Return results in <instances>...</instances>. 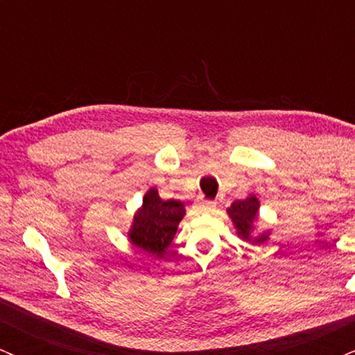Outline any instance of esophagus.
<instances>
[{
	"label": "esophagus",
	"instance_id": "esophagus-1",
	"mask_svg": "<svg viewBox=\"0 0 355 355\" xmlns=\"http://www.w3.org/2000/svg\"><path fill=\"white\" fill-rule=\"evenodd\" d=\"M196 207L202 212H209L216 207V201H211V199H201V201L196 204Z\"/></svg>",
	"mask_w": 355,
	"mask_h": 355
}]
</instances>
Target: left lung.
<instances>
[{
  "label": "left lung",
  "instance_id": "1",
  "mask_svg": "<svg viewBox=\"0 0 355 355\" xmlns=\"http://www.w3.org/2000/svg\"><path fill=\"white\" fill-rule=\"evenodd\" d=\"M257 209H259V201H257L254 196L248 199H243V201H234L231 204L227 212L231 216L232 223L236 224L237 227V234L244 239L251 241V226H252V220L257 218ZM262 241H266V236L262 234L261 237H256L252 243L259 244Z\"/></svg>",
  "mask_w": 355,
  "mask_h": 355
}]
</instances>
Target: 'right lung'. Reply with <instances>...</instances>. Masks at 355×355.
<instances>
[{"label": "right lung", "mask_w": 355, "mask_h": 355, "mask_svg": "<svg viewBox=\"0 0 355 355\" xmlns=\"http://www.w3.org/2000/svg\"><path fill=\"white\" fill-rule=\"evenodd\" d=\"M184 216L181 201H162L156 189L144 194L143 207L135 216L129 239L136 248L161 256L176 236L179 220Z\"/></svg>", "instance_id": "obj_1"}]
</instances>
